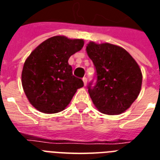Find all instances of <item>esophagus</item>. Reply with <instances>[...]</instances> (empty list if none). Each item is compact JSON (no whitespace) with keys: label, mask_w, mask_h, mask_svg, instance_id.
<instances>
[{"label":"esophagus","mask_w":160,"mask_h":160,"mask_svg":"<svg viewBox=\"0 0 160 160\" xmlns=\"http://www.w3.org/2000/svg\"><path fill=\"white\" fill-rule=\"evenodd\" d=\"M83 82H84V85H86V84H87V78L86 77H83Z\"/></svg>","instance_id":"34e87169"}]
</instances>
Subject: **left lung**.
<instances>
[{"label": "left lung", "mask_w": 160, "mask_h": 160, "mask_svg": "<svg viewBox=\"0 0 160 160\" xmlns=\"http://www.w3.org/2000/svg\"><path fill=\"white\" fill-rule=\"evenodd\" d=\"M95 68L96 81L88 91L94 105L104 114H119L136 100L141 89L142 73L124 49L112 44L90 42L86 46Z\"/></svg>", "instance_id": "obj_1"}]
</instances>
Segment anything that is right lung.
I'll return each mask as SVG.
<instances>
[{
    "mask_svg": "<svg viewBox=\"0 0 160 160\" xmlns=\"http://www.w3.org/2000/svg\"><path fill=\"white\" fill-rule=\"evenodd\" d=\"M83 46V40L54 36L37 46L26 59L21 74L22 86L29 101L39 111H62L77 89L84 86L68 63Z\"/></svg>",
    "mask_w": 160,
    "mask_h": 160,
    "instance_id": "add662e5",
    "label": "right lung"
}]
</instances>
